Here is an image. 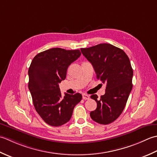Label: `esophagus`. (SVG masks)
Here are the masks:
<instances>
[{
    "label": "esophagus",
    "instance_id": "1",
    "mask_svg": "<svg viewBox=\"0 0 157 157\" xmlns=\"http://www.w3.org/2000/svg\"><path fill=\"white\" fill-rule=\"evenodd\" d=\"M90 98V97H89V95H87V94H82V99L83 100H89V99Z\"/></svg>",
    "mask_w": 157,
    "mask_h": 157
}]
</instances>
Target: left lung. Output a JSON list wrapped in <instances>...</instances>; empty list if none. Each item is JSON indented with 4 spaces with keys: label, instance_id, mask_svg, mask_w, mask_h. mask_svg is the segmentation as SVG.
Listing matches in <instances>:
<instances>
[{
    "label": "left lung",
    "instance_id": "obj_1",
    "mask_svg": "<svg viewBox=\"0 0 157 157\" xmlns=\"http://www.w3.org/2000/svg\"><path fill=\"white\" fill-rule=\"evenodd\" d=\"M81 51L94 67L97 78L105 84V94L100 100L96 94L91 96L97 102V108L90 113L91 118L98 123L110 124L123 113L132 91L130 60L124 51L110 44H99Z\"/></svg>",
    "mask_w": 157,
    "mask_h": 157
}]
</instances>
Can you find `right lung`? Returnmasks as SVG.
Segmentation results:
<instances>
[{"mask_svg":"<svg viewBox=\"0 0 157 157\" xmlns=\"http://www.w3.org/2000/svg\"><path fill=\"white\" fill-rule=\"evenodd\" d=\"M80 50L52 48L38 53L28 70V89L33 104L43 120L58 127L71 119L75 105L82 100L81 94L62 96L59 83L66 78L68 66L81 56Z\"/></svg>","mask_w":157,"mask_h":157,"instance_id":"add662e5","label":"right lung"}]
</instances>
